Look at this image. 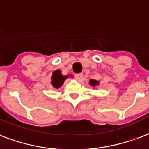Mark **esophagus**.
Masks as SVG:
<instances>
[{"label":"esophagus","mask_w":149,"mask_h":149,"mask_svg":"<svg viewBox=\"0 0 149 149\" xmlns=\"http://www.w3.org/2000/svg\"><path fill=\"white\" fill-rule=\"evenodd\" d=\"M83 73H77V74H75V77L77 78V80L78 81H80V80H82V79H83Z\"/></svg>","instance_id":"1"}]
</instances>
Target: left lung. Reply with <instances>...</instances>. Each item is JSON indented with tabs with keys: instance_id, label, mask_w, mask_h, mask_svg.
Instances as JSON below:
<instances>
[{
	"instance_id": "left-lung-1",
	"label": "left lung",
	"mask_w": 149,
	"mask_h": 149,
	"mask_svg": "<svg viewBox=\"0 0 149 149\" xmlns=\"http://www.w3.org/2000/svg\"><path fill=\"white\" fill-rule=\"evenodd\" d=\"M89 83H90V84H91L92 87H95V86H98L100 84V82L95 80H90Z\"/></svg>"
}]
</instances>
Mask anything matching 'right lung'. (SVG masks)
<instances>
[{
	"label": "right lung",
	"mask_w": 149,
	"mask_h": 149,
	"mask_svg": "<svg viewBox=\"0 0 149 149\" xmlns=\"http://www.w3.org/2000/svg\"><path fill=\"white\" fill-rule=\"evenodd\" d=\"M69 77V76H63L61 74V70H56L53 72L51 77V84L55 88H59L62 86L64 81Z\"/></svg>",
	"instance_id": "right-lung-1"
}]
</instances>
